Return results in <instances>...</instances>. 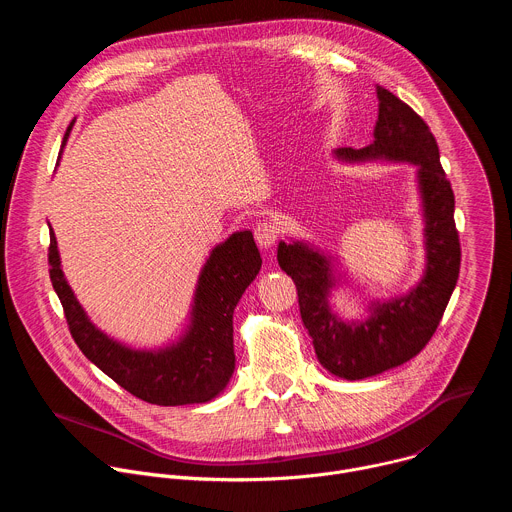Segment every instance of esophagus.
<instances>
[{"label":"esophagus","mask_w":512,"mask_h":512,"mask_svg":"<svg viewBox=\"0 0 512 512\" xmlns=\"http://www.w3.org/2000/svg\"><path fill=\"white\" fill-rule=\"evenodd\" d=\"M253 235H255V241L261 249H269L279 239V227H277V223L267 221V218H265V221L257 223V227L253 229Z\"/></svg>","instance_id":"obj_1"}]
</instances>
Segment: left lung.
Wrapping results in <instances>:
<instances>
[{"label": "left lung", "mask_w": 512, "mask_h": 512, "mask_svg": "<svg viewBox=\"0 0 512 512\" xmlns=\"http://www.w3.org/2000/svg\"><path fill=\"white\" fill-rule=\"evenodd\" d=\"M379 121L375 141L362 150L340 148L348 162L387 158L417 166L425 212L427 267L407 296L373 304L360 324L338 320L328 306L336 283L330 261L304 243H279V267L298 287L302 322L322 367L348 381L389 371L419 354L440 326L460 273V237L454 221V190L440 164L437 141L427 123L391 91L377 87Z\"/></svg>", "instance_id": "obj_1"}]
</instances>
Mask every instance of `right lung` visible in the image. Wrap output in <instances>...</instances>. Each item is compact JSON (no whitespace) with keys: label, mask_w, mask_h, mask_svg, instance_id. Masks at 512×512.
<instances>
[{"label":"right lung","mask_w":512,"mask_h":512,"mask_svg":"<svg viewBox=\"0 0 512 512\" xmlns=\"http://www.w3.org/2000/svg\"><path fill=\"white\" fill-rule=\"evenodd\" d=\"M72 125L75 121L68 125L62 145ZM48 265L52 287L77 346L133 397L174 407L206 403L227 387L235 371L233 312L261 269L251 231L235 233L212 249L198 277L192 324L178 344L164 350H131L91 324L64 279L54 233H50Z\"/></svg>","instance_id":"1"}]
</instances>
